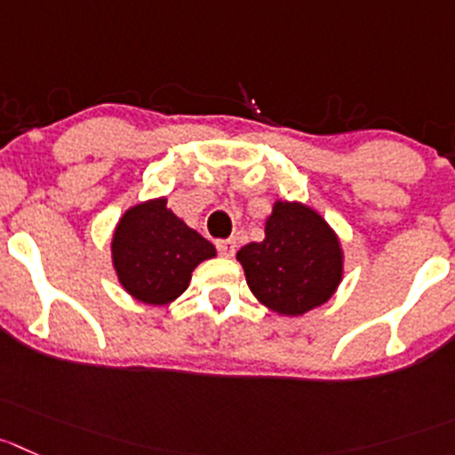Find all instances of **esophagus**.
<instances>
[{
	"label": "esophagus",
	"mask_w": 455,
	"mask_h": 455,
	"mask_svg": "<svg viewBox=\"0 0 455 455\" xmlns=\"http://www.w3.org/2000/svg\"><path fill=\"white\" fill-rule=\"evenodd\" d=\"M216 250H219L220 257H235L236 252V241L232 239H225V241H216Z\"/></svg>",
	"instance_id": "34e87169"
}]
</instances>
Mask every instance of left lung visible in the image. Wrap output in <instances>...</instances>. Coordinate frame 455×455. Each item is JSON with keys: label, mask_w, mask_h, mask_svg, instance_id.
Returning <instances> with one entry per match:
<instances>
[{"label": "left lung", "mask_w": 455, "mask_h": 455, "mask_svg": "<svg viewBox=\"0 0 455 455\" xmlns=\"http://www.w3.org/2000/svg\"><path fill=\"white\" fill-rule=\"evenodd\" d=\"M236 259L250 290L281 315H304L332 297L341 281V248L326 220L301 203H275L266 239Z\"/></svg>", "instance_id": "left-lung-1"}]
</instances>
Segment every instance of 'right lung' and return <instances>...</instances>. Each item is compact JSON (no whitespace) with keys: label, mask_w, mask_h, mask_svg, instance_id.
<instances>
[{"label":"right lung","mask_w":455,"mask_h":455,"mask_svg":"<svg viewBox=\"0 0 455 455\" xmlns=\"http://www.w3.org/2000/svg\"><path fill=\"white\" fill-rule=\"evenodd\" d=\"M111 252L129 295L142 304L163 306L183 295L194 267L214 257L216 250L167 210L165 198H156L124 212Z\"/></svg>","instance_id":"add662e5"}]
</instances>
